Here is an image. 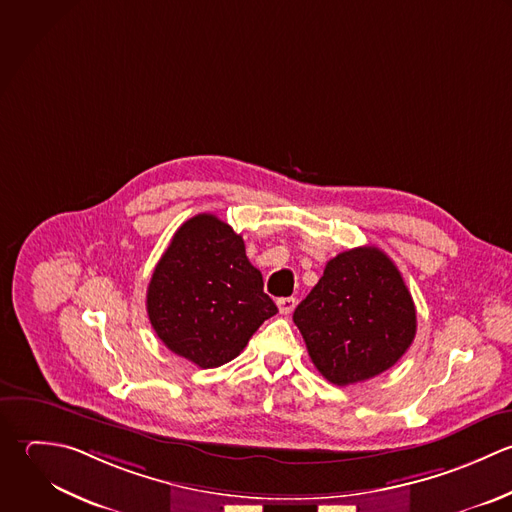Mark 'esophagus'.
<instances>
[{"label": "esophagus", "instance_id": "34e87169", "mask_svg": "<svg viewBox=\"0 0 512 512\" xmlns=\"http://www.w3.org/2000/svg\"><path fill=\"white\" fill-rule=\"evenodd\" d=\"M295 305H297V301H295L293 297H283V299H279V301H277V307H279V313H281V315H289V313H293Z\"/></svg>", "mask_w": 512, "mask_h": 512}]
</instances>
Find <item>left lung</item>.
I'll use <instances>...</instances> for the list:
<instances>
[{"label": "left lung", "mask_w": 512, "mask_h": 512, "mask_svg": "<svg viewBox=\"0 0 512 512\" xmlns=\"http://www.w3.org/2000/svg\"><path fill=\"white\" fill-rule=\"evenodd\" d=\"M293 321L317 371L339 387L391 369L417 333L413 297L397 265L373 245L333 257Z\"/></svg>", "instance_id": "1"}]
</instances>
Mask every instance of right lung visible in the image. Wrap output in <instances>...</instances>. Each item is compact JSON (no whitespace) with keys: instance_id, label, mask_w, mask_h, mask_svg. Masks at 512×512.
<instances>
[{"instance_id":"add662e5","label":"right lung","mask_w":512,"mask_h":512,"mask_svg":"<svg viewBox=\"0 0 512 512\" xmlns=\"http://www.w3.org/2000/svg\"><path fill=\"white\" fill-rule=\"evenodd\" d=\"M275 313L243 237L211 213L175 231L147 287V315L157 337L201 369L233 361Z\"/></svg>"}]
</instances>
